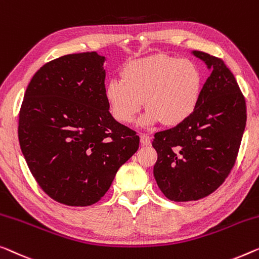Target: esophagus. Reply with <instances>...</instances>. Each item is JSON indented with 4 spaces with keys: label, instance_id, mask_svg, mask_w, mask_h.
<instances>
[{
    "label": "esophagus",
    "instance_id": "34e87169",
    "mask_svg": "<svg viewBox=\"0 0 259 259\" xmlns=\"http://www.w3.org/2000/svg\"><path fill=\"white\" fill-rule=\"evenodd\" d=\"M141 144L143 145V146H148V145H150L151 144V138H150L148 135H145V134H141Z\"/></svg>",
    "mask_w": 259,
    "mask_h": 259
}]
</instances>
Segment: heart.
Wrapping results in <instances>:
<instances>
[{
    "instance_id": "1",
    "label": "heart",
    "mask_w": 259,
    "mask_h": 259,
    "mask_svg": "<svg viewBox=\"0 0 259 259\" xmlns=\"http://www.w3.org/2000/svg\"><path fill=\"white\" fill-rule=\"evenodd\" d=\"M202 75L191 60L165 55L143 58L126 64L121 81L106 87V100L117 122L128 124L144 106L148 108L141 124L165 125L184 123L198 107Z\"/></svg>"
}]
</instances>
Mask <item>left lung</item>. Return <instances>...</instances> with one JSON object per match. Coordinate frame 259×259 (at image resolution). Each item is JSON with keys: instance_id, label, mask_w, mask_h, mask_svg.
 Masks as SVG:
<instances>
[{"instance_id": "left-lung-1", "label": "left lung", "mask_w": 259, "mask_h": 259, "mask_svg": "<svg viewBox=\"0 0 259 259\" xmlns=\"http://www.w3.org/2000/svg\"><path fill=\"white\" fill-rule=\"evenodd\" d=\"M192 53L211 71L198 107L184 123L157 133L152 142L158 154L154 179L177 202L202 199L221 186L236 161L246 122L244 96L223 60Z\"/></svg>"}]
</instances>
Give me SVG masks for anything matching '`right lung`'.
Returning <instances> with one entry per match:
<instances>
[{
	"label": "right lung",
	"mask_w": 259,
	"mask_h": 259,
	"mask_svg": "<svg viewBox=\"0 0 259 259\" xmlns=\"http://www.w3.org/2000/svg\"><path fill=\"white\" fill-rule=\"evenodd\" d=\"M105 60L83 52L46 63L19 110V145L33 178L67 206L98 202L140 146L137 134L109 113Z\"/></svg>",
	"instance_id": "obj_1"
}]
</instances>
